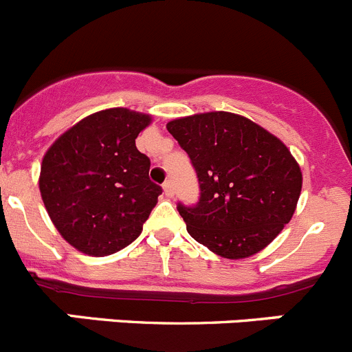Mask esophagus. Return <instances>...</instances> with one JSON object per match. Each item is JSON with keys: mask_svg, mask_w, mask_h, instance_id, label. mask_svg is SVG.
<instances>
[{"mask_svg": "<svg viewBox=\"0 0 352 352\" xmlns=\"http://www.w3.org/2000/svg\"><path fill=\"white\" fill-rule=\"evenodd\" d=\"M164 193H166V197H173L174 195V185L170 179H167L166 183H164Z\"/></svg>", "mask_w": 352, "mask_h": 352, "instance_id": "obj_1", "label": "esophagus"}]
</instances>
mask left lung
Here are the masks:
<instances>
[{
	"label": "left lung",
	"mask_w": 352,
	"mask_h": 352,
	"mask_svg": "<svg viewBox=\"0 0 352 352\" xmlns=\"http://www.w3.org/2000/svg\"><path fill=\"white\" fill-rule=\"evenodd\" d=\"M199 178L195 206L178 202L186 230L226 259L263 250L296 210L302 174L289 148L252 120L230 112L170 120Z\"/></svg>",
	"instance_id": "1"
}]
</instances>
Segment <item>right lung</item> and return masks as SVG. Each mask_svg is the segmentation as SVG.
Instances as JSON below:
<instances>
[{
	"mask_svg": "<svg viewBox=\"0 0 352 352\" xmlns=\"http://www.w3.org/2000/svg\"><path fill=\"white\" fill-rule=\"evenodd\" d=\"M150 117L128 109L96 112L63 133L41 166L43 202L60 235L89 256H109L136 240L162 186L136 148Z\"/></svg>",
	"mask_w": 352,
	"mask_h": 352,
	"instance_id": "1",
	"label": "right lung"
}]
</instances>
